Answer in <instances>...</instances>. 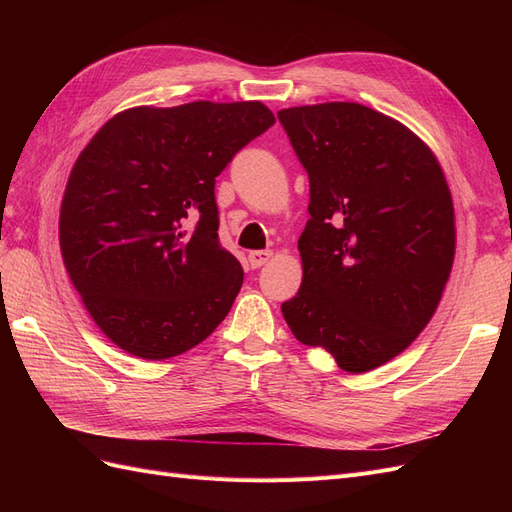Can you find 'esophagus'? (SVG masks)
Wrapping results in <instances>:
<instances>
[{
    "label": "esophagus",
    "instance_id": "esophagus-1",
    "mask_svg": "<svg viewBox=\"0 0 512 512\" xmlns=\"http://www.w3.org/2000/svg\"><path fill=\"white\" fill-rule=\"evenodd\" d=\"M271 256H273L271 250H254V252L247 254V260H250V267L252 269H258L262 265H267V262L271 260Z\"/></svg>",
    "mask_w": 512,
    "mask_h": 512
}]
</instances>
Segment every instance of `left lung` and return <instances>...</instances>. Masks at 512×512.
<instances>
[{
	"instance_id": "8db88e82",
	"label": "left lung",
	"mask_w": 512,
	"mask_h": 512,
	"mask_svg": "<svg viewBox=\"0 0 512 512\" xmlns=\"http://www.w3.org/2000/svg\"><path fill=\"white\" fill-rule=\"evenodd\" d=\"M309 177L303 282L282 303L290 331L363 374L418 337L455 258V211L431 149L356 102L277 113Z\"/></svg>"
}]
</instances>
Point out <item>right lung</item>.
Listing matches in <instances>:
<instances>
[{
  "label": "right lung",
  "instance_id": "obj_1",
  "mask_svg": "<svg viewBox=\"0 0 512 512\" xmlns=\"http://www.w3.org/2000/svg\"><path fill=\"white\" fill-rule=\"evenodd\" d=\"M273 123L262 102L136 106L76 158L59 211L61 256L115 346L164 361L226 318L243 269L218 239L215 177Z\"/></svg>",
  "mask_w": 512,
  "mask_h": 512
}]
</instances>
